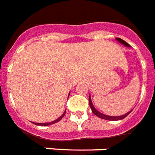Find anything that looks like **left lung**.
Instances as JSON below:
<instances>
[{"mask_svg":"<svg viewBox=\"0 0 155 155\" xmlns=\"http://www.w3.org/2000/svg\"><path fill=\"white\" fill-rule=\"evenodd\" d=\"M116 40L118 41L119 43H120L121 44H123V45L126 46V47H130L131 46L129 45L128 43H127V42H125L124 40H123L122 39H120V38H116ZM89 106H90V108H91L92 109V112H93V113L94 115H96L97 116H98L99 118H101V119H104V120H113V121H116V120H123V119H124L126 116H128L130 113L131 112V111H130V112H128L127 113H126L125 115H123V116H107V115H104L103 114V113H101V112H98L97 110L95 108H94V106L93 105V103H92V101H91V97H90V95H89Z\"/></svg>","mask_w":155,"mask_h":155,"instance_id":"obj_1","label":"left lung"}]
</instances>
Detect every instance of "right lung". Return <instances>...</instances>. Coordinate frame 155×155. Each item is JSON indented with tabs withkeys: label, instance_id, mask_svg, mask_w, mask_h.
Segmentation results:
<instances>
[{
	"label": "right lung",
	"instance_id": "right-lung-1",
	"mask_svg": "<svg viewBox=\"0 0 155 155\" xmlns=\"http://www.w3.org/2000/svg\"><path fill=\"white\" fill-rule=\"evenodd\" d=\"M69 95H70V94H69ZM65 114H66V111H65V112H63V114L60 116V117H58L57 120H54V121H51V122H50V123H34V122H32V123L34 124L38 125V126H48V125H51V124H55V123H58V121L61 120L63 118V116H65Z\"/></svg>",
	"mask_w": 155,
	"mask_h": 155
}]
</instances>
